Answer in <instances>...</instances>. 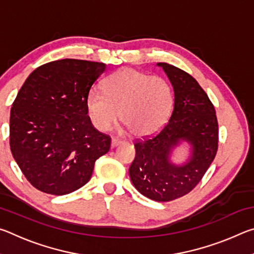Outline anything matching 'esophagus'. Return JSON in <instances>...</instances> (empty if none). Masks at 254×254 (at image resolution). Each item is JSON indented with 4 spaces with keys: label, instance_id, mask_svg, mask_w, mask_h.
<instances>
[{
    "label": "esophagus",
    "instance_id": "obj_1",
    "mask_svg": "<svg viewBox=\"0 0 254 254\" xmlns=\"http://www.w3.org/2000/svg\"><path fill=\"white\" fill-rule=\"evenodd\" d=\"M122 142H123V141L121 139H118V137H113V139H112V142H111V147L115 148V147H118V145L121 144Z\"/></svg>",
    "mask_w": 254,
    "mask_h": 254
}]
</instances>
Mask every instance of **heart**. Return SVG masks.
Here are the masks:
<instances>
[{"mask_svg":"<svg viewBox=\"0 0 254 254\" xmlns=\"http://www.w3.org/2000/svg\"><path fill=\"white\" fill-rule=\"evenodd\" d=\"M102 88L103 93L92 89L86 97L88 117L100 131L110 130L120 115L131 134L148 136L160 130L173 112V89L159 76L124 68L107 77Z\"/></svg>","mask_w":254,"mask_h":254,"instance_id":"obj_1","label":"heart"}]
</instances>
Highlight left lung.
<instances>
[{
	"label": "left lung",
	"instance_id": "1",
	"mask_svg": "<svg viewBox=\"0 0 254 254\" xmlns=\"http://www.w3.org/2000/svg\"><path fill=\"white\" fill-rule=\"evenodd\" d=\"M174 88V111L157 134L137 140L128 169L134 187L156 201H170L188 194L200 182L217 152L218 123L207 94L194 77L167 63H158ZM183 142L191 157L183 165L170 160Z\"/></svg>",
	"mask_w": 254,
	"mask_h": 254
}]
</instances>
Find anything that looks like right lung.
Returning a JSON list of instances; mask_svg holds the SVG:
<instances>
[{
  "mask_svg": "<svg viewBox=\"0 0 254 254\" xmlns=\"http://www.w3.org/2000/svg\"><path fill=\"white\" fill-rule=\"evenodd\" d=\"M106 69L103 63L62 59L29 75L12 104L10 148L28 182L40 191L66 195L92 177L111 137L93 127L86 97Z\"/></svg>",
  "mask_w": 254,
  "mask_h": 254,
  "instance_id": "add662e5",
  "label": "right lung"
}]
</instances>
